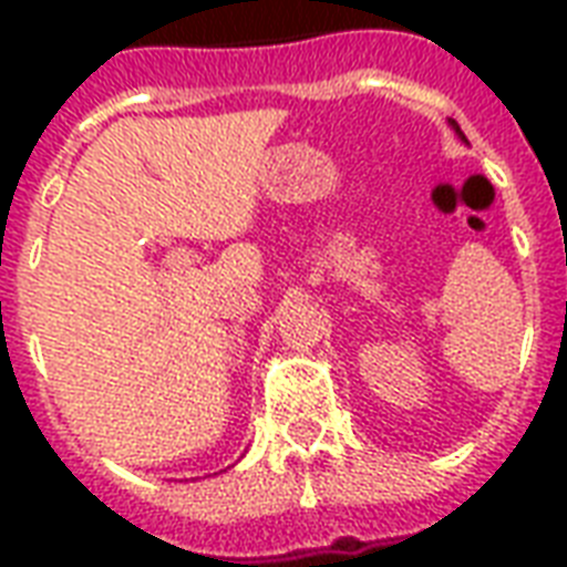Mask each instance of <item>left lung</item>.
Segmentation results:
<instances>
[{"instance_id":"obj_1","label":"left lung","mask_w":567,"mask_h":567,"mask_svg":"<svg viewBox=\"0 0 567 567\" xmlns=\"http://www.w3.org/2000/svg\"><path fill=\"white\" fill-rule=\"evenodd\" d=\"M447 123H450V128H453V132H456V135L462 137V141H465V144H467V137L462 135V128H458V123H456V120H447Z\"/></svg>"}]
</instances>
